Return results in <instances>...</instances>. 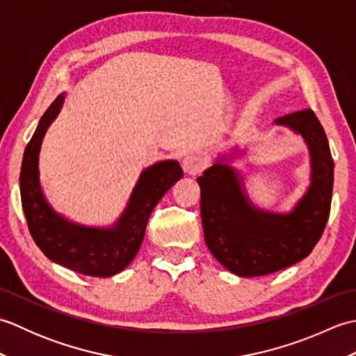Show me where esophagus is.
Listing matches in <instances>:
<instances>
[{"label":"esophagus","mask_w":356,"mask_h":356,"mask_svg":"<svg viewBox=\"0 0 356 356\" xmlns=\"http://www.w3.org/2000/svg\"><path fill=\"white\" fill-rule=\"evenodd\" d=\"M202 166H203L202 159L195 154H188L184 157V161H182V168L186 174H190V176H195V174H199L202 171Z\"/></svg>","instance_id":"34e87169"}]
</instances>
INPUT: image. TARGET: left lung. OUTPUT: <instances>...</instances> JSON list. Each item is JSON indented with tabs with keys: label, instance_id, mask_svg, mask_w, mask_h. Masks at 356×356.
I'll list each match as a JSON object with an SVG mask.
<instances>
[{
	"label": "left lung",
	"instance_id": "obj_1",
	"mask_svg": "<svg viewBox=\"0 0 356 356\" xmlns=\"http://www.w3.org/2000/svg\"><path fill=\"white\" fill-rule=\"evenodd\" d=\"M303 138L309 149V186L287 213L255 207L245 188L243 174L232 163L249 148L234 145L216 157L197 177L200 214L207 246L216 260L238 277L268 275L312 252L326 228L334 161L329 142L312 110H301L274 120Z\"/></svg>",
	"mask_w": 356,
	"mask_h": 356
}]
</instances>
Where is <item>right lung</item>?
Here are the masks:
<instances>
[{
    "instance_id": "right-lung-1",
    "label": "right lung",
    "mask_w": 356,
    "mask_h": 356,
    "mask_svg": "<svg viewBox=\"0 0 356 356\" xmlns=\"http://www.w3.org/2000/svg\"><path fill=\"white\" fill-rule=\"evenodd\" d=\"M64 101L65 93H61L51 102L26 147L19 172L22 209L32 238L49 260L84 275L113 277L134 260L151 213L184 171L172 159L143 170L122 214L110 226H87L69 220L45 199L40 179L44 136L61 113Z\"/></svg>"
}]
</instances>
